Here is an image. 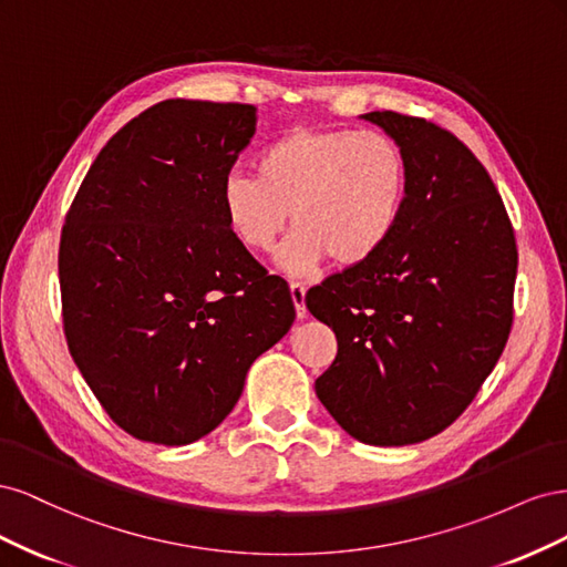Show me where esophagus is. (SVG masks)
<instances>
[{
	"label": "esophagus",
	"instance_id": "esophagus-1",
	"mask_svg": "<svg viewBox=\"0 0 567 567\" xmlns=\"http://www.w3.org/2000/svg\"><path fill=\"white\" fill-rule=\"evenodd\" d=\"M305 293H307L305 284H300V281H290V298H293V305H296V315H298V319H305V317H307V307H305Z\"/></svg>",
	"mask_w": 567,
	"mask_h": 567
}]
</instances>
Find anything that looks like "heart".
Listing matches in <instances>:
<instances>
[{"label":"heart","mask_w":567,"mask_h":567,"mask_svg":"<svg viewBox=\"0 0 567 567\" xmlns=\"http://www.w3.org/2000/svg\"><path fill=\"white\" fill-rule=\"evenodd\" d=\"M409 196V161L383 132L293 127L219 184V213L234 241L265 252L293 217L279 250L284 271L302 277L329 257L367 265L398 231Z\"/></svg>","instance_id":"1"}]
</instances>
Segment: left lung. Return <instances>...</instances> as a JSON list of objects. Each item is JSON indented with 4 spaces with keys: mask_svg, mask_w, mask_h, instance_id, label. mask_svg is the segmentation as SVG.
<instances>
[{
    "mask_svg": "<svg viewBox=\"0 0 567 567\" xmlns=\"http://www.w3.org/2000/svg\"><path fill=\"white\" fill-rule=\"evenodd\" d=\"M362 117L406 153L409 196L373 260L307 290L338 338L315 390L354 440L402 447L452 425L499 362L518 248L492 177L452 132L394 111Z\"/></svg>",
    "mask_w": 567,
    "mask_h": 567,
    "instance_id": "obj_1",
    "label": "left lung"
}]
</instances>
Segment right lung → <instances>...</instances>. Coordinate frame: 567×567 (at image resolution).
<instances>
[{
    "mask_svg": "<svg viewBox=\"0 0 567 567\" xmlns=\"http://www.w3.org/2000/svg\"><path fill=\"white\" fill-rule=\"evenodd\" d=\"M255 106L167 99L113 134L65 215L63 331L82 379L136 440L196 442L296 319L281 277L234 241L219 184Z\"/></svg>",
    "mask_w": 567,
    "mask_h": 567,
    "instance_id": "1",
    "label": "right lung"
}]
</instances>
